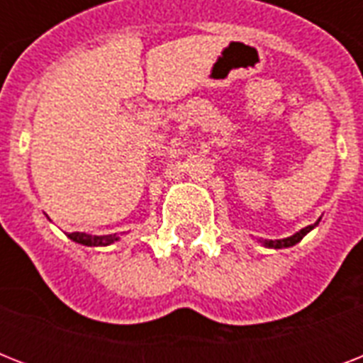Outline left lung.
<instances>
[{"label":"left lung","mask_w":363,"mask_h":363,"mask_svg":"<svg viewBox=\"0 0 363 363\" xmlns=\"http://www.w3.org/2000/svg\"><path fill=\"white\" fill-rule=\"evenodd\" d=\"M318 222H315V224H311V226L303 228V230H299L296 235H292V238H286V239H279V241H265V247H271V248H284V247H292V245H296V242H299L301 239L307 235V233L313 230V228L316 226Z\"/></svg>","instance_id":"left-lung-1"}]
</instances>
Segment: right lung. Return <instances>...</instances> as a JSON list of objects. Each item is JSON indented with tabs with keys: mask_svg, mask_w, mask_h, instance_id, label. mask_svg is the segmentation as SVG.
Wrapping results in <instances>:
<instances>
[{
	"mask_svg": "<svg viewBox=\"0 0 363 363\" xmlns=\"http://www.w3.org/2000/svg\"><path fill=\"white\" fill-rule=\"evenodd\" d=\"M69 239H73L75 242H81V245H86V247H105V245H111V242L118 241V235H104V238H98V235H88V233L82 232H73L69 233Z\"/></svg>",
	"mask_w": 363,
	"mask_h": 363,
	"instance_id": "obj_1",
	"label": "right lung"
}]
</instances>
